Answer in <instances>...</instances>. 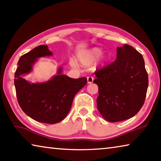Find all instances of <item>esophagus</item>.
Instances as JSON below:
<instances>
[{"instance_id": "34e87169", "label": "esophagus", "mask_w": 161, "mask_h": 161, "mask_svg": "<svg viewBox=\"0 0 161 161\" xmlns=\"http://www.w3.org/2000/svg\"><path fill=\"white\" fill-rule=\"evenodd\" d=\"M86 80H87V83L91 84V83L93 82L94 79H93V77H88L86 78Z\"/></svg>"}]
</instances>
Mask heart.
<instances>
[{"label": "heart", "mask_w": 161, "mask_h": 161, "mask_svg": "<svg viewBox=\"0 0 161 161\" xmlns=\"http://www.w3.org/2000/svg\"><path fill=\"white\" fill-rule=\"evenodd\" d=\"M102 54L103 50L102 49L99 47H93L85 51H82L80 53H79L78 60L80 62L81 64L84 65V66H88V65H90L96 62L102 55ZM107 60V57H103L100 61V64H105ZM69 63L73 67L77 66V63H76V62L74 59H70Z\"/></svg>", "instance_id": "obj_1"}]
</instances>
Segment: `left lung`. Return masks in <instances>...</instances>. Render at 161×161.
I'll return each mask as SVG.
<instances>
[{
    "label": "left lung",
    "mask_w": 161,
    "mask_h": 161,
    "mask_svg": "<svg viewBox=\"0 0 161 161\" xmlns=\"http://www.w3.org/2000/svg\"><path fill=\"white\" fill-rule=\"evenodd\" d=\"M116 60L95 72L97 108L103 118L118 122L134 116L143 107L148 77L142 54L132 46L117 47Z\"/></svg>",
    "instance_id": "obj_1"
}]
</instances>
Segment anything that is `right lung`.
<instances>
[{
	"label": "right lung",
	"mask_w": 161,
	"mask_h": 161,
	"mask_svg": "<svg viewBox=\"0 0 161 161\" xmlns=\"http://www.w3.org/2000/svg\"><path fill=\"white\" fill-rule=\"evenodd\" d=\"M47 45H39L20 57L15 73V87L22 110L35 121L54 124L63 120L72 107L75 94L86 84V78L72 79L62 75L59 67L56 75L45 82L31 83L23 78L32 71L37 59L51 56Z\"/></svg>",
	"instance_id": "1"
}]
</instances>
